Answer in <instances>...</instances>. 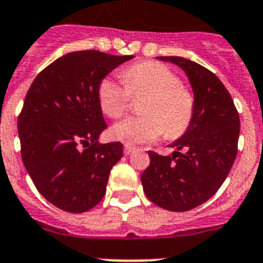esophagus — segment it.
Listing matches in <instances>:
<instances>
[{
	"instance_id": "34e87169",
	"label": "esophagus",
	"mask_w": 263,
	"mask_h": 263,
	"mask_svg": "<svg viewBox=\"0 0 263 263\" xmlns=\"http://www.w3.org/2000/svg\"><path fill=\"white\" fill-rule=\"evenodd\" d=\"M135 149H136V148L132 147V145L127 144V145H124V151H123V152H124V155H129V154H132Z\"/></svg>"
}]
</instances>
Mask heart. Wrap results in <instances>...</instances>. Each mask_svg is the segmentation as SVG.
<instances>
[{
	"label": "heart",
	"instance_id": "heart-1",
	"mask_svg": "<svg viewBox=\"0 0 263 263\" xmlns=\"http://www.w3.org/2000/svg\"><path fill=\"white\" fill-rule=\"evenodd\" d=\"M123 81L103 78L98 87L102 111L109 118H120L131 107L132 97L148 95L139 118L116 123L112 134L125 144L154 141L161 135L177 139L191 127L196 111L195 93L182 86L181 79L168 66L154 61L128 66Z\"/></svg>",
	"mask_w": 263,
	"mask_h": 263
}]
</instances>
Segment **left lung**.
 <instances>
[{
	"mask_svg": "<svg viewBox=\"0 0 263 263\" xmlns=\"http://www.w3.org/2000/svg\"><path fill=\"white\" fill-rule=\"evenodd\" d=\"M181 67L196 99L188 131L171 147L172 156L149 151L151 163L141 175L148 198L172 212L204 204L227 179L238 151L239 116L229 91L216 74L181 57H157Z\"/></svg>",
	"mask_w": 263,
	"mask_h": 263,
	"instance_id": "8db88e82",
	"label": "left lung"
}]
</instances>
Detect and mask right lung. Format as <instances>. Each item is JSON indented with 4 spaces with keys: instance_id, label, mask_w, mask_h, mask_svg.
Returning a JSON list of instances; mask_svg holds the SVG:
<instances>
[{
    "instance_id": "add662e5",
    "label": "right lung",
    "mask_w": 263,
    "mask_h": 263,
    "mask_svg": "<svg viewBox=\"0 0 263 263\" xmlns=\"http://www.w3.org/2000/svg\"><path fill=\"white\" fill-rule=\"evenodd\" d=\"M134 55L68 52L36 75L18 116L21 156L41 195L68 213H83L106 193L122 143L99 144L107 128L100 81Z\"/></svg>"
}]
</instances>
